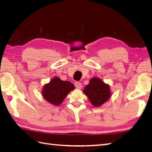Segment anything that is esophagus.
Returning a JSON list of instances; mask_svg holds the SVG:
<instances>
[{
	"label": "esophagus",
	"instance_id": "1",
	"mask_svg": "<svg viewBox=\"0 0 152 152\" xmlns=\"http://www.w3.org/2000/svg\"><path fill=\"white\" fill-rule=\"evenodd\" d=\"M75 86L76 87V88L77 89H80L82 85H81V83L80 82H75Z\"/></svg>",
	"mask_w": 152,
	"mask_h": 152
}]
</instances>
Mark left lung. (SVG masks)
I'll use <instances>...</instances> for the list:
<instances>
[{"mask_svg": "<svg viewBox=\"0 0 152 152\" xmlns=\"http://www.w3.org/2000/svg\"><path fill=\"white\" fill-rule=\"evenodd\" d=\"M84 93L95 107L104 104L111 96L110 86L96 77L90 80V83L85 87Z\"/></svg>", "mask_w": 152, "mask_h": 152, "instance_id": "1", "label": "left lung"}]
</instances>
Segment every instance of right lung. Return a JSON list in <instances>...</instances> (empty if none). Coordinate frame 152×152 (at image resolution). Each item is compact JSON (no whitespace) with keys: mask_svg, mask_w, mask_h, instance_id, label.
I'll return each mask as SVG.
<instances>
[{"mask_svg":"<svg viewBox=\"0 0 152 152\" xmlns=\"http://www.w3.org/2000/svg\"><path fill=\"white\" fill-rule=\"evenodd\" d=\"M75 86L69 81H64L55 77L46 84L42 90V95L46 101L53 105L61 104L64 98L73 90Z\"/></svg>","mask_w":152,"mask_h":152,"instance_id":"obj_1","label":"right lung"}]
</instances>
